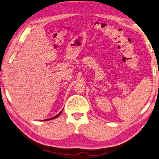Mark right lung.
<instances>
[{"instance_id": "1", "label": "right lung", "mask_w": 159, "mask_h": 159, "mask_svg": "<svg viewBox=\"0 0 159 159\" xmlns=\"http://www.w3.org/2000/svg\"><path fill=\"white\" fill-rule=\"evenodd\" d=\"M62 111H63V110H61V112H60L59 113V114H58V115H57L56 116H54V117H52V118H49V119H47V120H44V121H46V120H53V119H55V118H57V117H59V116L60 115H61V112H62Z\"/></svg>"}]
</instances>
